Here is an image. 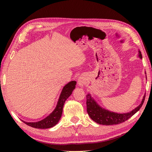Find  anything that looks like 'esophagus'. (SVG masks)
I'll return each instance as SVG.
<instances>
[{"instance_id":"esophagus-1","label":"esophagus","mask_w":152,"mask_h":152,"mask_svg":"<svg viewBox=\"0 0 152 152\" xmlns=\"http://www.w3.org/2000/svg\"><path fill=\"white\" fill-rule=\"evenodd\" d=\"M86 84V79L84 77H79V79H78V84L80 87H83Z\"/></svg>"}]
</instances>
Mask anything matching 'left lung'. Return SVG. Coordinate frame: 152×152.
<instances>
[{
  "mask_svg": "<svg viewBox=\"0 0 152 152\" xmlns=\"http://www.w3.org/2000/svg\"><path fill=\"white\" fill-rule=\"evenodd\" d=\"M138 56L140 59H142V54L140 50H138ZM146 74V72H145ZM87 101V112L91 118L94 121L102 125H115V124H118L125 122L131 118L132 115L137 112L142 107L144 103L145 98V94H144L143 98L139 106L136 108L133 109L132 111L127 113H117L110 111L108 110L102 108L101 106L96 102V100L92 97L91 94L88 93L86 96Z\"/></svg>",
  "mask_w": 152,
  "mask_h": 152,
  "instance_id": "left-lung-1",
  "label": "left lung"
}]
</instances>
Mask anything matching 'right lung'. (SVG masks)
Wrapping results in <instances>:
<instances>
[{
  "mask_svg": "<svg viewBox=\"0 0 152 152\" xmlns=\"http://www.w3.org/2000/svg\"><path fill=\"white\" fill-rule=\"evenodd\" d=\"M76 84L77 82L73 80L68 82L63 87L56 108L44 119L36 122H27L23 121H22L25 123L26 125L37 129H48L56 126L59 121L60 120L61 117L64 103L69 96L72 94L73 91L75 88Z\"/></svg>",
  "mask_w": 152,
  "mask_h": 152,
  "instance_id": "1",
  "label": "right lung"
}]
</instances>
